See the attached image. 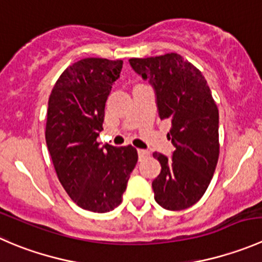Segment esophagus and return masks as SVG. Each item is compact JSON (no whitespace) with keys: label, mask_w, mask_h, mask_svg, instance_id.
<instances>
[{"label":"esophagus","mask_w":262,"mask_h":262,"mask_svg":"<svg viewBox=\"0 0 262 262\" xmlns=\"http://www.w3.org/2000/svg\"><path fill=\"white\" fill-rule=\"evenodd\" d=\"M149 155L148 151H146V149H138V157H139V161H142L143 159H146L147 156Z\"/></svg>","instance_id":"obj_1"}]
</instances>
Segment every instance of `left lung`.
<instances>
[{"mask_svg": "<svg viewBox=\"0 0 262 262\" xmlns=\"http://www.w3.org/2000/svg\"><path fill=\"white\" fill-rule=\"evenodd\" d=\"M130 67L148 80L156 93L161 120L175 151L171 157L155 152L161 171L152 182L155 200L171 211L194 205L206 192L219 159V110L206 79L178 53L130 58Z\"/></svg>", "mask_w": 262, "mask_h": 262, "instance_id": "obj_1", "label": "left lung"}]
</instances>
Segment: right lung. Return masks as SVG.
<instances>
[{
    "label": "right lung",
    "mask_w": 262,
    "mask_h": 262,
    "mask_svg": "<svg viewBox=\"0 0 262 262\" xmlns=\"http://www.w3.org/2000/svg\"><path fill=\"white\" fill-rule=\"evenodd\" d=\"M123 61L88 57L60 75L48 100L46 143L58 180L82 209L108 212L121 204L138 154L133 146L100 147L105 105Z\"/></svg>",
    "instance_id": "add662e5"
}]
</instances>
